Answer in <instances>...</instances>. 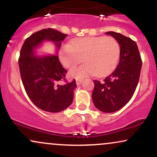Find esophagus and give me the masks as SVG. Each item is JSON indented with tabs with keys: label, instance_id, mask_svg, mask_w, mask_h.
<instances>
[{
	"label": "esophagus",
	"instance_id": "esophagus-1",
	"mask_svg": "<svg viewBox=\"0 0 157 157\" xmlns=\"http://www.w3.org/2000/svg\"><path fill=\"white\" fill-rule=\"evenodd\" d=\"M82 80H81V79H77L76 80V83H77V85H80L81 84V82H82Z\"/></svg>",
	"mask_w": 157,
	"mask_h": 157
}]
</instances>
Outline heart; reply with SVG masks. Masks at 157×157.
<instances>
[{"instance_id": "heart-1", "label": "heart", "mask_w": 157, "mask_h": 157, "mask_svg": "<svg viewBox=\"0 0 157 157\" xmlns=\"http://www.w3.org/2000/svg\"><path fill=\"white\" fill-rule=\"evenodd\" d=\"M120 56V46L113 37L104 36L86 37L73 40L60 48L61 63L71 68L82 61L85 63L70 71L71 77H84L96 75L104 77L111 74L117 66Z\"/></svg>"}]
</instances>
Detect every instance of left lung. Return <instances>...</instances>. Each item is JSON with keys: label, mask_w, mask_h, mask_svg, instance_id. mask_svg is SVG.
<instances>
[{"label": "left lung", "mask_w": 157, "mask_h": 157, "mask_svg": "<svg viewBox=\"0 0 157 157\" xmlns=\"http://www.w3.org/2000/svg\"><path fill=\"white\" fill-rule=\"evenodd\" d=\"M120 45L117 67L102 82L94 80L92 100L95 107L105 113L121 109L134 95L140 80L142 59L136 42L114 32H106Z\"/></svg>", "instance_id": "1"}]
</instances>
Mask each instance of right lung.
<instances>
[{"mask_svg": "<svg viewBox=\"0 0 157 157\" xmlns=\"http://www.w3.org/2000/svg\"><path fill=\"white\" fill-rule=\"evenodd\" d=\"M66 37L53 29L40 30L27 37L20 53V74L25 91L37 108L48 112H60L71 105L76 80H66L67 71L57 56L36 57L33 49L44 40L55 42L59 49ZM61 82L64 83L61 84Z\"/></svg>", "mask_w": 157, "mask_h": 157, "instance_id": "add662e5", "label": "right lung"}]
</instances>
